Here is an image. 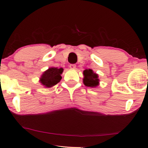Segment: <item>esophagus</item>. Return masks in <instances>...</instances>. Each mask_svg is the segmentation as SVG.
<instances>
[{
  "mask_svg": "<svg viewBox=\"0 0 148 148\" xmlns=\"http://www.w3.org/2000/svg\"><path fill=\"white\" fill-rule=\"evenodd\" d=\"M76 64H70V68H71V69H75V68H76Z\"/></svg>",
  "mask_w": 148,
  "mask_h": 148,
  "instance_id": "1",
  "label": "esophagus"
}]
</instances>
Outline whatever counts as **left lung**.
Segmentation results:
<instances>
[{"mask_svg":"<svg viewBox=\"0 0 148 148\" xmlns=\"http://www.w3.org/2000/svg\"><path fill=\"white\" fill-rule=\"evenodd\" d=\"M83 75H84L83 83L86 86L94 88L99 84V76L91 69H86L84 70Z\"/></svg>","mask_w":148,"mask_h":148,"instance_id":"8db88e82","label":"left lung"}]
</instances>
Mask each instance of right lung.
I'll list each match as a JSON object with an SVG mask.
<instances>
[{
  "label": "right lung",
  "mask_w": 148,
  "mask_h": 148,
  "mask_svg": "<svg viewBox=\"0 0 148 148\" xmlns=\"http://www.w3.org/2000/svg\"><path fill=\"white\" fill-rule=\"evenodd\" d=\"M63 68H49L48 70L43 72L40 78V82L43 86L46 88H51L58 82H60L62 79L61 74L63 72Z\"/></svg>",
  "instance_id": "add662e5"
}]
</instances>
